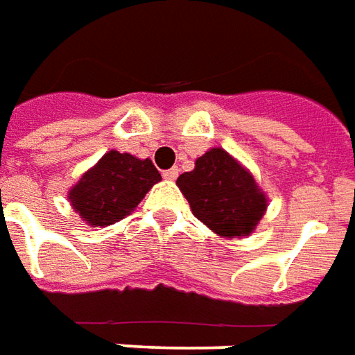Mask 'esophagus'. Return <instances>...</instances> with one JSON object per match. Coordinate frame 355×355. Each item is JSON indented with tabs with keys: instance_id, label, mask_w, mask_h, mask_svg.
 Masks as SVG:
<instances>
[{
	"instance_id": "1",
	"label": "esophagus",
	"mask_w": 355,
	"mask_h": 355,
	"mask_svg": "<svg viewBox=\"0 0 355 355\" xmlns=\"http://www.w3.org/2000/svg\"><path fill=\"white\" fill-rule=\"evenodd\" d=\"M178 173H180V170H178V168H172V170L162 172V175H164V180H168V182H173V180L178 178Z\"/></svg>"
}]
</instances>
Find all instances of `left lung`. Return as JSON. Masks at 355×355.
Wrapping results in <instances>:
<instances>
[{"instance_id": "obj_1", "label": "left lung", "mask_w": 355, "mask_h": 355, "mask_svg": "<svg viewBox=\"0 0 355 355\" xmlns=\"http://www.w3.org/2000/svg\"><path fill=\"white\" fill-rule=\"evenodd\" d=\"M175 183L193 216L223 239L252 235L268 210V195L250 170L222 147L206 150Z\"/></svg>"}]
</instances>
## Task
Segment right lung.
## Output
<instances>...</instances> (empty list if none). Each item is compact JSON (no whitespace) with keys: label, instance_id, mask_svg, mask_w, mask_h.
Masks as SVG:
<instances>
[{"label":"right lung","instance_id":"right-lung-1","mask_svg":"<svg viewBox=\"0 0 355 355\" xmlns=\"http://www.w3.org/2000/svg\"><path fill=\"white\" fill-rule=\"evenodd\" d=\"M162 180L149 158L109 150L69 189L74 212L92 227H107L132 214Z\"/></svg>","mask_w":355,"mask_h":355}]
</instances>
